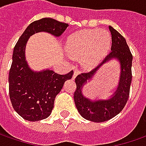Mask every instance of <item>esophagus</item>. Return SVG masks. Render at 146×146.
Here are the masks:
<instances>
[{"label": "esophagus", "mask_w": 146, "mask_h": 146, "mask_svg": "<svg viewBox=\"0 0 146 146\" xmlns=\"http://www.w3.org/2000/svg\"><path fill=\"white\" fill-rule=\"evenodd\" d=\"M79 70H75V71H74V75H73V77H72V79H75V77H76L77 75H79Z\"/></svg>", "instance_id": "34e87169"}]
</instances>
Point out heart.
Masks as SVG:
<instances>
[{"label":"heart","mask_w":146,"mask_h":146,"mask_svg":"<svg viewBox=\"0 0 146 146\" xmlns=\"http://www.w3.org/2000/svg\"><path fill=\"white\" fill-rule=\"evenodd\" d=\"M111 37L106 31L87 29L74 33L67 38L66 51L71 57H81L87 68L94 67L109 50Z\"/></svg>","instance_id":"heart-1"}]
</instances>
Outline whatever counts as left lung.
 Wrapping results in <instances>:
<instances>
[{"label": "left lung", "mask_w": 146, "mask_h": 146, "mask_svg": "<svg viewBox=\"0 0 146 146\" xmlns=\"http://www.w3.org/2000/svg\"><path fill=\"white\" fill-rule=\"evenodd\" d=\"M109 29L112 36L111 52L96 68L89 72L81 73L75 79L76 83V90L74 93L75 106L82 117L94 122L108 121L121 112L128 101L132 81L133 56L129 48L125 38L117 30L111 26H109ZM111 58H117L121 64V75L117 90L112 97L107 100L91 101L83 96L82 88L87 80L94 76L98 69Z\"/></svg>", "instance_id": "obj_1"}]
</instances>
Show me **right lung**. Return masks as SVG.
<instances>
[{"label": "right lung", "instance_id": "1", "mask_svg": "<svg viewBox=\"0 0 146 146\" xmlns=\"http://www.w3.org/2000/svg\"><path fill=\"white\" fill-rule=\"evenodd\" d=\"M68 25L52 18H42L31 23L19 38L13 54L9 76V97L16 112L25 120L40 121L51 114L56 95L74 72L59 75L46 69L33 71L25 60V47L29 38L39 32L60 36Z\"/></svg>", "mask_w": 146, "mask_h": 146}]
</instances>
